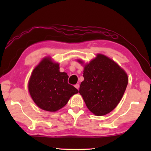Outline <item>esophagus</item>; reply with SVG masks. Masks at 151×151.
<instances>
[{
    "label": "esophagus",
    "mask_w": 151,
    "mask_h": 151,
    "mask_svg": "<svg viewBox=\"0 0 151 151\" xmlns=\"http://www.w3.org/2000/svg\"><path fill=\"white\" fill-rule=\"evenodd\" d=\"M75 86L76 88H77L78 90V89H79V86H79L78 84H76V85H75Z\"/></svg>",
    "instance_id": "obj_1"
}]
</instances>
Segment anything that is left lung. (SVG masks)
<instances>
[{"instance_id": "obj_1", "label": "left lung", "mask_w": 151, "mask_h": 151, "mask_svg": "<svg viewBox=\"0 0 151 151\" xmlns=\"http://www.w3.org/2000/svg\"><path fill=\"white\" fill-rule=\"evenodd\" d=\"M83 73L84 81L79 93L87 108L97 116L109 113L118 105L126 90L127 73L114 61L103 55H98L85 65Z\"/></svg>"}]
</instances>
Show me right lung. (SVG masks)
I'll return each mask as SVG.
<instances>
[{
  "mask_svg": "<svg viewBox=\"0 0 151 151\" xmlns=\"http://www.w3.org/2000/svg\"><path fill=\"white\" fill-rule=\"evenodd\" d=\"M68 76L60 73L58 63L45 58L36 67L30 76L29 91L32 100L41 109L55 112L63 108L73 94L78 93L68 83Z\"/></svg>",
  "mask_w": 151,
  "mask_h": 151,
  "instance_id": "right-lung-1",
  "label": "right lung"
}]
</instances>
